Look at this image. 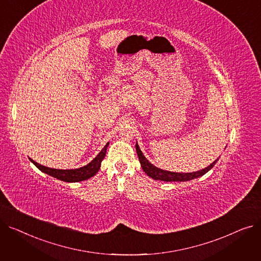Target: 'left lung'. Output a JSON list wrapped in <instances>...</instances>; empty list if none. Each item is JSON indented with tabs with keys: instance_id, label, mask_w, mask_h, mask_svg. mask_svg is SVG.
<instances>
[{
	"instance_id": "1",
	"label": "left lung",
	"mask_w": 261,
	"mask_h": 261,
	"mask_svg": "<svg viewBox=\"0 0 261 261\" xmlns=\"http://www.w3.org/2000/svg\"><path fill=\"white\" fill-rule=\"evenodd\" d=\"M135 148H136V152H138V155H139L141 166H142L143 170L147 173V175L151 176L154 180H160V181H164V182H185V181L196 179V177H199V176L206 173L208 170H211L218 161V159H217L214 163L211 164L208 167L204 168L202 170H199V171H196V172H189V173L171 172V171H165V170H162L160 168H156L155 166L152 165L151 163H149V161L144 156L143 152L141 151L138 143H136Z\"/></svg>"
}]
</instances>
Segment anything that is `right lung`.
I'll return each instance as SVG.
<instances>
[{
    "label": "right lung",
    "mask_w": 261,
    "mask_h": 261,
    "mask_svg": "<svg viewBox=\"0 0 261 261\" xmlns=\"http://www.w3.org/2000/svg\"><path fill=\"white\" fill-rule=\"evenodd\" d=\"M108 145H109V143L103 147V149L97 154V156H96L91 163H89L87 166L80 167L78 169H70V170L54 169V168H48V167L40 165V164L33 161L32 159H30V160L34 163V165L38 169H40L41 171H43L54 177H56V179H58V180H61L64 182H80L84 180H88V179H90V177H92L93 175L97 173V171L100 168L101 161L105 159Z\"/></svg>",
    "instance_id": "obj_1"
}]
</instances>
